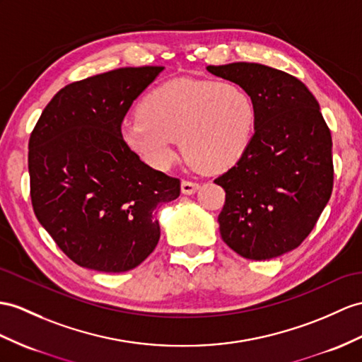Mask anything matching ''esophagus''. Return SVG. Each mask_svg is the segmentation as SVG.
I'll list each match as a JSON object with an SVG mask.
<instances>
[{
    "mask_svg": "<svg viewBox=\"0 0 362 362\" xmlns=\"http://www.w3.org/2000/svg\"><path fill=\"white\" fill-rule=\"evenodd\" d=\"M199 189L198 182H192V181H182L181 182V192L184 195H193L197 190Z\"/></svg>",
    "mask_w": 362,
    "mask_h": 362,
    "instance_id": "obj_1",
    "label": "esophagus"
}]
</instances>
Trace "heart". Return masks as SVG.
Instances as JSON below:
<instances>
[{
	"label": "heart",
	"mask_w": 362,
	"mask_h": 362,
	"mask_svg": "<svg viewBox=\"0 0 362 362\" xmlns=\"http://www.w3.org/2000/svg\"><path fill=\"white\" fill-rule=\"evenodd\" d=\"M255 124L257 107L243 86L181 78L148 92L138 105V118L122 126L121 136L155 170L173 165L180 139L193 165L223 172L249 151Z\"/></svg>",
	"instance_id": "b5f03b06"
}]
</instances>
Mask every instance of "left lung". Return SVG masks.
I'll return each mask as SVG.
<instances>
[{"instance_id":"8db88e82","label":"left lung","mask_w":362,"mask_h":362,"mask_svg":"<svg viewBox=\"0 0 362 362\" xmlns=\"http://www.w3.org/2000/svg\"><path fill=\"white\" fill-rule=\"evenodd\" d=\"M207 70L243 86L257 107L249 151L215 180L226 192L221 238L243 258L281 257L305 240L330 199V130L312 92L283 70L257 63Z\"/></svg>"}]
</instances>
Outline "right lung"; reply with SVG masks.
<instances>
[{"label": "right lung", "mask_w": 362, "mask_h": 362, "mask_svg": "<svg viewBox=\"0 0 362 362\" xmlns=\"http://www.w3.org/2000/svg\"><path fill=\"white\" fill-rule=\"evenodd\" d=\"M164 67H122L61 89L29 141L33 211L78 266L119 273L160 241L155 209L180 197V180L144 164L121 122Z\"/></svg>", "instance_id": "add662e5"}]
</instances>
